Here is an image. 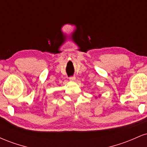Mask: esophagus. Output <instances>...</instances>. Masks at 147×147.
<instances>
[{
  "label": "esophagus",
  "mask_w": 147,
  "mask_h": 147,
  "mask_svg": "<svg viewBox=\"0 0 147 147\" xmlns=\"http://www.w3.org/2000/svg\"><path fill=\"white\" fill-rule=\"evenodd\" d=\"M75 79H76L75 77H70V80L71 81V82H75Z\"/></svg>",
  "instance_id": "esophagus-1"
}]
</instances>
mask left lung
<instances>
[{"instance_id": "left-lung-1", "label": "left lung", "mask_w": 147, "mask_h": 147, "mask_svg": "<svg viewBox=\"0 0 147 147\" xmlns=\"http://www.w3.org/2000/svg\"><path fill=\"white\" fill-rule=\"evenodd\" d=\"M100 96H101V95H98V97H100ZM95 98H97V96H96V97H95Z\"/></svg>"}]
</instances>
